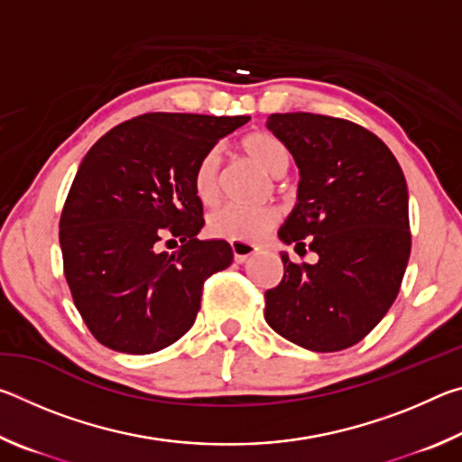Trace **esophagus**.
Returning a JSON list of instances; mask_svg holds the SVG:
<instances>
[{
	"label": "esophagus",
	"mask_w": 462,
	"mask_h": 462,
	"mask_svg": "<svg viewBox=\"0 0 462 462\" xmlns=\"http://www.w3.org/2000/svg\"><path fill=\"white\" fill-rule=\"evenodd\" d=\"M230 248H232L234 261L236 263H245L246 259H250V256L256 253V250H259L254 245H246V242H238V240H232Z\"/></svg>",
	"instance_id": "esophagus-1"
}]
</instances>
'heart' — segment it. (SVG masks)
<instances>
[{"label":"heart","mask_w":462,"mask_h":462,"mask_svg":"<svg viewBox=\"0 0 462 462\" xmlns=\"http://www.w3.org/2000/svg\"><path fill=\"white\" fill-rule=\"evenodd\" d=\"M240 152L261 167L271 177H281L291 165V151L283 140L271 132H250L240 140ZM193 193L203 206H212L220 198V152L212 148L198 161L193 169ZM279 224V209L273 206L263 208H236L226 206L216 209L208 220V230L216 238L238 240L253 245L261 240Z\"/></svg>","instance_id":"obj_1"}]
</instances>
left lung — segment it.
I'll list each match as a JSON object with an SVG mask.
<instances>
[{"label":"left lung","instance_id":"obj_1","mask_svg":"<svg viewBox=\"0 0 462 462\" xmlns=\"http://www.w3.org/2000/svg\"><path fill=\"white\" fill-rule=\"evenodd\" d=\"M267 128L300 167L297 203L279 238L318 263H291L264 293V319L314 353L361 342L400 293L411 234L408 185L400 162L355 122L332 116L271 114Z\"/></svg>","mask_w":462,"mask_h":462}]
</instances>
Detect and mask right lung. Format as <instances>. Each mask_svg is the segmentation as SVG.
Here are the masks:
<instances>
[{
  "instance_id": "1",
  "label": "right lung",
  "mask_w": 462,
  "mask_h": 462,
  "mask_svg": "<svg viewBox=\"0 0 462 462\" xmlns=\"http://www.w3.org/2000/svg\"><path fill=\"white\" fill-rule=\"evenodd\" d=\"M248 120L143 114L85 154L59 240L75 308L104 346L151 355L193 326L206 279L234 259L226 240L198 238L203 206L193 193V169ZM165 237L178 246L173 254L160 250Z\"/></svg>"
}]
</instances>
